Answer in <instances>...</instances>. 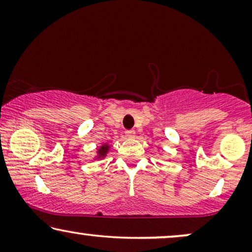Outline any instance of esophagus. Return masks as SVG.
<instances>
[{"instance_id":"34e87169","label":"esophagus","mask_w":252,"mask_h":252,"mask_svg":"<svg viewBox=\"0 0 252 252\" xmlns=\"http://www.w3.org/2000/svg\"><path fill=\"white\" fill-rule=\"evenodd\" d=\"M126 136L127 137H134V136H135V130H134V129L126 130Z\"/></svg>"}]
</instances>
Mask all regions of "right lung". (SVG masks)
Listing matches in <instances>:
<instances>
[{"label":"right lung","mask_w":252,"mask_h":252,"mask_svg":"<svg viewBox=\"0 0 252 252\" xmlns=\"http://www.w3.org/2000/svg\"><path fill=\"white\" fill-rule=\"evenodd\" d=\"M110 148H111V147H110L109 143H103L102 146L98 148L97 151H96V156H95L94 159H103V158H104L106 155H108Z\"/></svg>","instance_id":"obj_1"}]
</instances>
